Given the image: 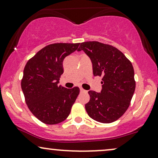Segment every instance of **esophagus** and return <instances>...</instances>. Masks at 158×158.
<instances>
[{
  "label": "esophagus",
  "mask_w": 158,
  "mask_h": 158,
  "mask_svg": "<svg viewBox=\"0 0 158 158\" xmlns=\"http://www.w3.org/2000/svg\"><path fill=\"white\" fill-rule=\"evenodd\" d=\"M80 92H81V93H83V92H86V90H85L84 89H82V88H80Z\"/></svg>",
  "instance_id": "esophagus-1"
}]
</instances>
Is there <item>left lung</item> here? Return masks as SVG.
Instances as JSON below:
<instances>
[{
  "mask_svg": "<svg viewBox=\"0 0 158 158\" xmlns=\"http://www.w3.org/2000/svg\"><path fill=\"white\" fill-rule=\"evenodd\" d=\"M77 51L90 59L95 77H102L101 92L88 91L87 114L100 123L115 121L128 109L135 89L132 63L118 49L96 41L81 43Z\"/></svg>",
  "mask_w": 158,
  "mask_h": 158,
  "instance_id": "obj_1",
  "label": "left lung"
}]
</instances>
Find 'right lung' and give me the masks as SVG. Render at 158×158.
<instances>
[{"mask_svg":"<svg viewBox=\"0 0 158 158\" xmlns=\"http://www.w3.org/2000/svg\"><path fill=\"white\" fill-rule=\"evenodd\" d=\"M80 43H55L38 51L24 68L21 88L28 109L47 124L59 123L68 117L79 88L59 85L63 61Z\"/></svg>","mask_w":158,"mask_h":158,"instance_id":"right-lung-1","label":"right lung"}]
</instances>
